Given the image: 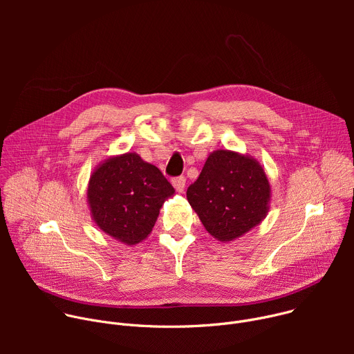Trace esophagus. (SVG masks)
Segmentation results:
<instances>
[{"label": "esophagus", "instance_id": "obj_1", "mask_svg": "<svg viewBox=\"0 0 354 354\" xmlns=\"http://www.w3.org/2000/svg\"><path fill=\"white\" fill-rule=\"evenodd\" d=\"M172 185H174V187L176 189V192H183L185 185H186V179H185L183 176L174 178V179H172Z\"/></svg>", "mask_w": 354, "mask_h": 354}]
</instances>
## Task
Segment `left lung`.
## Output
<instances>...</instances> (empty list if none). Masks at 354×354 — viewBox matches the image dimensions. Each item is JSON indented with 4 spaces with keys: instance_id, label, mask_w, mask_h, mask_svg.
Wrapping results in <instances>:
<instances>
[{
    "instance_id": "left-lung-1",
    "label": "left lung",
    "mask_w": 354,
    "mask_h": 354,
    "mask_svg": "<svg viewBox=\"0 0 354 354\" xmlns=\"http://www.w3.org/2000/svg\"><path fill=\"white\" fill-rule=\"evenodd\" d=\"M272 187L263 167L248 154L216 149L186 197L206 231L221 242L259 225L270 207Z\"/></svg>"
}]
</instances>
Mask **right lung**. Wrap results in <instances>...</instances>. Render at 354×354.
I'll use <instances>...</instances> for the list:
<instances>
[{"label":"right lung","instance_id":"add662e5","mask_svg":"<svg viewBox=\"0 0 354 354\" xmlns=\"http://www.w3.org/2000/svg\"><path fill=\"white\" fill-rule=\"evenodd\" d=\"M175 189L153 164L136 153L109 157L91 174L86 200L96 227L124 245L153 231L160 210Z\"/></svg>","mask_w":354,"mask_h":354}]
</instances>
